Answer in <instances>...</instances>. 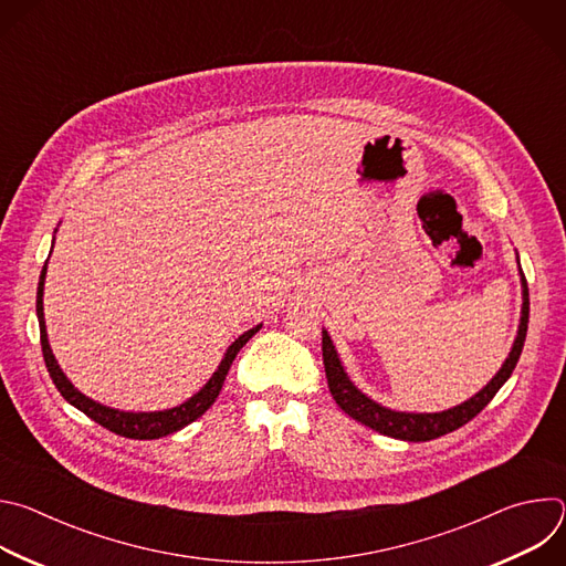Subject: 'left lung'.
Segmentation results:
<instances>
[{
  "instance_id": "left-lung-1",
  "label": "left lung",
  "mask_w": 566,
  "mask_h": 566,
  "mask_svg": "<svg viewBox=\"0 0 566 566\" xmlns=\"http://www.w3.org/2000/svg\"><path fill=\"white\" fill-rule=\"evenodd\" d=\"M520 275H522V317H520L517 338L513 343V349H511L506 363L493 376V380L486 387H483L479 394H474L472 398L461 402V406L443 410V412L415 415V412H396V410L378 406L376 400L365 396L349 380L329 334L322 332V360H325L329 391H332L334 400L340 406V410L345 415H349L352 419H356L358 423H363V426H367V428H371V430H376L385 437L400 439V441H430V439L443 437V434L465 426L468 421H472L483 408L489 406L493 396L500 391V387L511 378V374H513V369L520 360V354L524 349L526 329H528V286H526V277H524L522 269H520Z\"/></svg>"
}]
</instances>
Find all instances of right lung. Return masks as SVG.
I'll return each mask as SVG.
<instances>
[{"mask_svg": "<svg viewBox=\"0 0 566 566\" xmlns=\"http://www.w3.org/2000/svg\"><path fill=\"white\" fill-rule=\"evenodd\" d=\"M49 262V260H46ZM46 262L42 266L40 273V284H38V302H35V311H38V322H40V343H42V354H44V363L49 369L51 380L55 382L57 391L64 396V400H69L73 408H77L80 412H85L92 421H96L98 426L107 428L109 432L125 437V439H160V437H168L186 426H190L192 421H197L212 402L217 400L226 374L234 360V356L239 354V349L244 347L260 329L262 325L249 329L247 334H241L226 352L221 365L217 367V371L210 376V380L186 402L181 406L172 408V410H164V412H120L114 408L103 406V402H96L94 398L85 396L83 391H77L71 380L64 376V371L60 369L51 347H49V338H46V325H44V306H42V295H44V277H46Z\"/></svg>", "mask_w": 566, "mask_h": 566, "instance_id": "add662e5", "label": "right lung"}]
</instances>
